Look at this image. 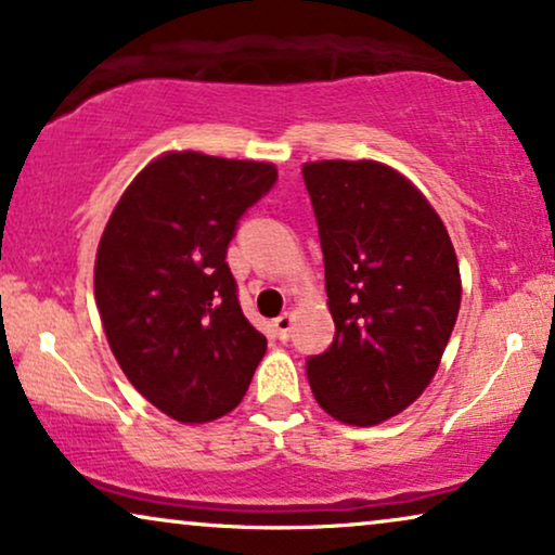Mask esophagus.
Returning <instances> with one entry per match:
<instances>
[{
  "label": "esophagus",
  "mask_w": 555,
  "mask_h": 555,
  "mask_svg": "<svg viewBox=\"0 0 555 555\" xmlns=\"http://www.w3.org/2000/svg\"><path fill=\"white\" fill-rule=\"evenodd\" d=\"M292 324H294V312H284L282 317H276V320H273V327H276V335L282 337V339H289Z\"/></svg>",
  "instance_id": "1"
}]
</instances>
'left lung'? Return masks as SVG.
Instances as JSON below:
<instances>
[{"mask_svg": "<svg viewBox=\"0 0 555 555\" xmlns=\"http://www.w3.org/2000/svg\"><path fill=\"white\" fill-rule=\"evenodd\" d=\"M335 339L307 360L317 403L350 426H375L424 393L462 301L447 225L424 192L373 159L307 162Z\"/></svg>", "mask_w": 555, "mask_h": 555, "instance_id": "8db88e82", "label": "left lung"}]
</instances>
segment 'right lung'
I'll return each mask as SVG.
<instances>
[{
    "instance_id": "1",
    "label": "right lung",
    "mask_w": 555,
    "mask_h": 555,
    "mask_svg": "<svg viewBox=\"0 0 555 555\" xmlns=\"http://www.w3.org/2000/svg\"><path fill=\"white\" fill-rule=\"evenodd\" d=\"M276 182L271 162L165 152L103 228L93 292L131 386L180 424H208L246 396L266 337L225 263L238 218Z\"/></svg>"
}]
</instances>
